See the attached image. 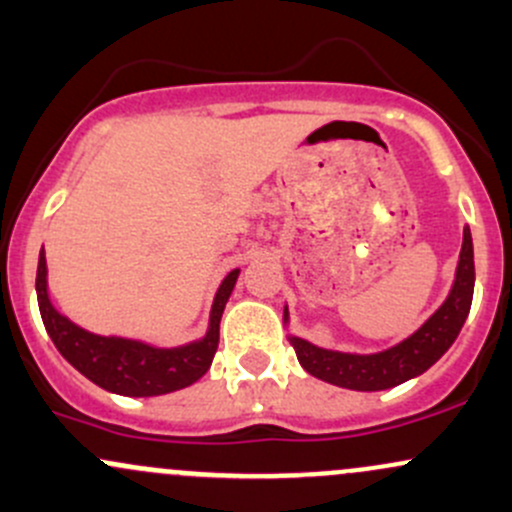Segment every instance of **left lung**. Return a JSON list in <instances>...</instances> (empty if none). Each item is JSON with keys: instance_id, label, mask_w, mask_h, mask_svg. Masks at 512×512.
<instances>
[{"instance_id": "1", "label": "left lung", "mask_w": 512, "mask_h": 512, "mask_svg": "<svg viewBox=\"0 0 512 512\" xmlns=\"http://www.w3.org/2000/svg\"><path fill=\"white\" fill-rule=\"evenodd\" d=\"M474 299V243L471 230L464 228L462 252L449 296L418 330L398 345L374 355L323 350L308 340L289 335L301 367L316 379L352 391H384L403 381L428 372L457 340ZM284 323H289V308H284Z\"/></svg>"}]
</instances>
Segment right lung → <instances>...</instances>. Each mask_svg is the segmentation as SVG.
Wrapping results in <instances>:
<instances>
[{
  "instance_id": "1",
  "label": "right lung",
  "mask_w": 512,
  "mask_h": 512,
  "mask_svg": "<svg viewBox=\"0 0 512 512\" xmlns=\"http://www.w3.org/2000/svg\"><path fill=\"white\" fill-rule=\"evenodd\" d=\"M240 269H233L216 291L211 306L209 330L201 340L187 342L179 347H155L148 342L114 338V335H94L89 330L72 323L58 308L50 303L48 294V267L46 252L38 255L36 294L41 308L43 325L50 340L55 342L77 372L101 389L119 393V396H162L192 386L209 372L213 355L218 350V328H221L223 308L233 294Z\"/></svg>"
}]
</instances>
